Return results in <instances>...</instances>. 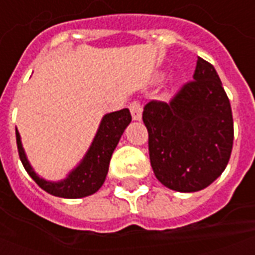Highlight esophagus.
I'll list each match as a JSON object with an SVG mask.
<instances>
[{
	"mask_svg": "<svg viewBox=\"0 0 255 255\" xmlns=\"http://www.w3.org/2000/svg\"><path fill=\"white\" fill-rule=\"evenodd\" d=\"M129 111H131L132 120H135V122L142 120V106H140L138 101H133L132 104H129Z\"/></svg>",
	"mask_w": 255,
	"mask_h": 255,
	"instance_id": "1",
	"label": "esophagus"
}]
</instances>
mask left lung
<instances>
[{
	"label": "left lung",
	"instance_id": "obj_1",
	"mask_svg": "<svg viewBox=\"0 0 255 255\" xmlns=\"http://www.w3.org/2000/svg\"><path fill=\"white\" fill-rule=\"evenodd\" d=\"M143 123L155 177L179 192L203 190L224 172L234 143L230 100L212 64L198 57L194 82L171 101L149 102Z\"/></svg>",
	"mask_w": 255,
	"mask_h": 255
}]
</instances>
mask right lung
<instances>
[{
	"instance_id": "right-lung-1",
	"label": "right lung",
	"mask_w": 255,
	"mask_h": 255,
	"mask_svg": "<svg viewBox=\"0 0 255 255\" xmlns=\"http://www.w3.org/2000/svg\"><path fill=\"white\" fill-rule=\"evenodd\" d=\"M129 123H131V113L128 109L106 113L101 119L94 139L86 151V154L83 155V158L61 180H56V182L47 180L36 173L25 154L24 147L21 143V136L16 128V142H17L20 160L27 173L32 177V180L42 190H45L54 197L68 198V199L89 197L102 187L109 171L112 154Z\"/></svg>"
}]
</instances>
